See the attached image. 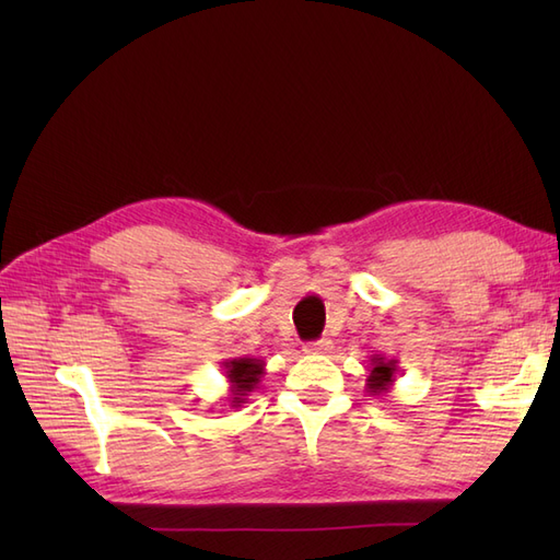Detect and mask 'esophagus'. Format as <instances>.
<instances>
[{
  "instance_id": "34e87169",
  "label": "esophagus",
  "mask_w": 560,
  "mask_h": 560,
  "mask_svg": "<svg viewBox=\"0 0 560 560\" xmlns=\"http://www.w3.org/2000/svg\"><path fill=\"white\" fill-rule=\"evenodd\" d=\"M334 348V343L329 341V338H319V341H313V343H306V350L308 354H327L329 350Z\"/></svg>"
}]
</instances>
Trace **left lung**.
Segmentation results:
<instances>
[{
	"instance_id": "1",
	"label": "left lung",
	"mask_w": 560,
	"mask_h": 560,
	"mask_svg": "<svg viewBox=\"0 0 560 560\" xmlns=\"http://www.w3.org/2000/svg\"><path fill=\"white\" fill-rule=\"evenodd\" d=\"M366 374V393L369 397H385L397 381V360H387L383 354H374L369 360Z\"/></svg>"
}]
</instances>
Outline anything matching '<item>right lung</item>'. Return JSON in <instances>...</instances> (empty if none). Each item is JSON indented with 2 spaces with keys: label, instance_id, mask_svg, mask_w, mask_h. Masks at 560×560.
Wrapping results in <instances>:
<instances>
[{
  "label": "right lung",
  "instance_id": "right-lung-1",
  "mask_svg": "<svg viewBox=\"0 0 560 560\" xmlns=\"http://www.w3.org/2000/svg\"><path fill=\"white\" fill-rule=\"evenodd\" d=\"M224 364V374L226 381L231 383V395L226 397V401L238 409V406L245 404V399L249 397V393L259 387L264 374H266V362L257 360V358H233L222 362Z\"/></svg>",
  "mask_w": 560,
  "mask_h": 560
}]
</instances>
